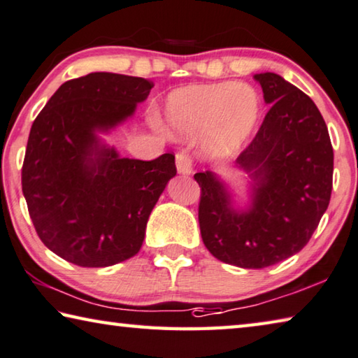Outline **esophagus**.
<instances>
[{"label":"esophagus","instance_id":"34e87169","mask_svg":"<svg viewBox=\"0 0 358 358\" xmlns=\"http://www.w3.org/2000/svg\"><path fill=\"white\" fill-rule=\"evenodd\" d=\"M175 161H177L178 173L189 175L192 172V157L186 150L178 151L177 156H175Z\"/></svg>","mask_w":358,"mask_h":358}]
</instances>
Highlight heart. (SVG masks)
Listing matches in <instances>:
<instances>
[{
	"label": "heart",
	"mask_w": 358,
	"mask_h": 358,
	"mask_svg": "<svg viewBox=\"0 0 358 358\" xmlns=\"http://www.w3.org/2000/svg\"><path fill=\"white\" fill-rule=\"evenodd\" d=\"M259 97L247 84L215 83L175 90L166 105L170 129L194 137L203 132L207 155L226 157L239 151L259 116Z\"/></svg>",
	"instance_id": "heart-1"
}]
</instances>
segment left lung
Wrapping results in <instances>:
<instances>
[{
    "label": "left lung",
    "mask_w": 358,
    "mask_h": 358,
    "mask_svg": "<svg viewBox=\"0 0 358 358\" xmlns=\"http://www.w3.org/2000/svg\"><path fill=\"white\" fill-rule=\"evenodd\" d=\"M271 108L237 166L255 181L252 206L237 212L226 186L199 172V226L215 258L263 269L290 258L309 242L330 203L333 146L319 108L275 73H259Z\"/></svg>",
    "instance_id": "left-lung-1"
}]
</instances>
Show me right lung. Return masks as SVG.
<instances>
[{"label": "right lung", "mask_w": 358, "mask_h": 358, "mask_svg": "<svg viewBox=\"0 0 358 358\" xmlns=\"http://www.w3.org/2000/svg\"><path fill=\"white\" fill-rule=\"evenodd\" d=\"M152 86L90 73L62 84L33 122L22 191L39 239L68 263L106 268L137 255L151 210L177 175L170 152L119 157L95 135L132 116Z\"/></svg>", "instance_id": "obj_1"}]
</instances>
